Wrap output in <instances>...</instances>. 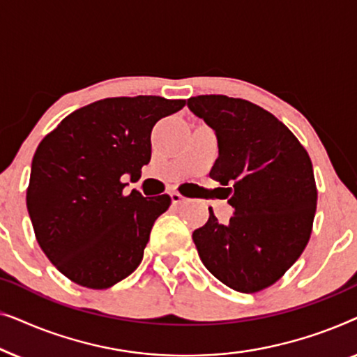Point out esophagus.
<instances>
[{
	"instance_id": "34e87169",
	"label": "esophagus",
	"mask_w": 357,
	"mask_h": 357,
	"mask_svg": "<svg viewBox=\"0 0 357 357\" xmlns=\"http://www.w3.org/2000/svg\"><path fill=\"white\" fill-rule=\"evenodd\" d=\"M170 199H172L174 204H180V203L187 202V198H185L183 195H180L178 192H172V193H170Z\"/></svg>"
}]
</instances>
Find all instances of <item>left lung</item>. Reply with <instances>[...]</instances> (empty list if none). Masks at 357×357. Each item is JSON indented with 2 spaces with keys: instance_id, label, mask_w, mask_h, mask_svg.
<instances>
[{
  "instance_id": "obj_1",
  "label": "left lung",
  "mask_w": 357,
  "mask_h": 357,
  "mask_svg": "<svg viewBox=\"0 0 357 357\" xmlns=\"http://www.w3.org/2000/svg\"><path fill=\"white\" fill-rule=\"evenodd\" d=\"M188 109L216 133L219 158L209 177L227 190L234 216L193 232L203 265L238 292L275 284L304 252L317 209L312 160L284 123L252 102L190 97Z\"/></svg>"
}]
</instances>
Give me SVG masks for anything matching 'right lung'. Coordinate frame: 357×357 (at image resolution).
<instances>
[{
  "instance_id": "add662e5",
  "label": "right lung",
  "mask_w": 357,
  "mask_h": 357,
  "mask_svg": "<svg viewBox=\"0 0 357 357\" xmlns=\"http://www.w3.org/2000/svg\"><path fill=\"white\" fill-rule=\"evenodd\" d=\"M185 100L112 97L77 109L33 154L27 211L43 253L76 284L107 289L143 260L151 229L169 195H123V175L141 177L151 131Z\"/></svg>"
}]
</instances>
